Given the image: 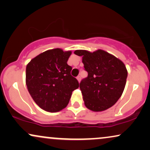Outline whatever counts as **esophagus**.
Here are the masks:
<instances>
[{
	"label": "esophagus",
	"mask_w": 150,
	"mask_h": 150,
	"mask_svg": "<svg viewBox=\"0 0 150 150\" xmlns=\"http://www.w3.org/2000/svg\"><path fill=\"white\" fill-rule=\"evenodd\" d=\"M77 81H79V82L80 81V80H81V76H80V75H79V76L77 77Z\"/></svg>",
	"instance_id": "34e87169"
}]
</instances>
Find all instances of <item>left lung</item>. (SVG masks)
Returning <instances> with one entry per match:
<instances>
[{"label": "left lung", "mask_w": 150, "mask_h": 150, "mask_svg": "<svg viewBox=\"0 0 150 150\" xmlns=\"http://www.w3.org/2000/svg\"><path fill=\"white\" fill-rule=\"evenodd\" d=\"M82 57L88 77L81 81L79 88L86 108L93 111H105L114 105L122 96L127 71L121 60L103 50L91 52L77 50Z\"/></svg>", "instance_id": "1"}]
</instances>
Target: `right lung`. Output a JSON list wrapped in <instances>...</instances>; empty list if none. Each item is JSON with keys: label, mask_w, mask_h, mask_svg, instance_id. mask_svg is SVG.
Masks as SVG:
<instances>
[{"label": "right lung", "mask_w": 150, "mask_h": 150, "mask_svg": "<svg viewBox=\"0 0 150 150\" xmlns=\"http://www.w3.org/2000/svg\"><path fill=\"white\" fill-rule=\"evenodd\" d=\"M71 51L54 48L35 57L26 66L25 83L36 104L48 112L66 107L72 92L79 87L67 64Z\"/></svg>", "instance_id": "1"}]
</instances>
